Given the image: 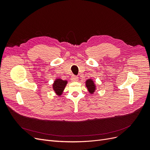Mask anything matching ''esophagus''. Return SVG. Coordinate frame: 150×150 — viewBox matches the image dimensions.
Returning a JSON list of instances; mask_svg holds the SVG:
<instances>
[{"instance_id":"1","label":"esophagus","mask_w":150,"mask_h":150,"mask_svg":"<svg viewBox=\"0 0 150 150\" xmlns=\"http://www.w3.org/2000/svg\"><path fill=\"white\" fill-rule=\"evenodd\" d=\"M79 79L78 77L76 76H74V75H72L71 76V81H72V82H76V81H78Z\"/></svg>"}]
</instances>
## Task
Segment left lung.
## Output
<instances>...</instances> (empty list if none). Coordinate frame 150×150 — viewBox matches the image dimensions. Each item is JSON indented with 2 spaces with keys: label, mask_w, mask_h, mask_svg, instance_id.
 I'll return each instance as SVG.
<instances>
[{
  "label": "left lung",
  "mask_w": 150,
  "mask_h": 150,
  "mask_svg": "<svg viewBox=\"0 0 150 150\" xmlns=\"http://www.w3.org/2000/svg\"><path fill=\"white\" fill-rule=\"evenodd\" d=\"M85 85L86 87L87 88L89 93L91 94H94L95 91L96 89V86L94 83V80L92 79H87L85 82Z\"/></svg>",
  "instance_id": "left-lung-1"
}]
</instances>
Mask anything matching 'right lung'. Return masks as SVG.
Listing matches in <instances>:
<instances>
[{"instance_id":"1","label":"right lung","mask_w":150,"mask_h":150,"mask_svg":"<svg viewBox=\"0 0 150 150\" xmlns=\"http://www.w3.org/2000/svg\"><path fill=\"white\" fill-rule=\"evenodd\" d=\"M67 84V81L62 80L61 78H56L52 84V89L54 93L58 96H61Z\"/></svg>"}]
</instances>
